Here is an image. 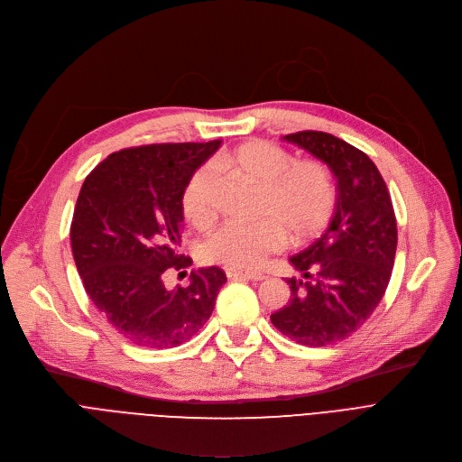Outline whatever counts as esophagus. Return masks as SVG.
Listing matches in <instances>:
<instances>
[{
	"label": "esophagus",
	"instance_id": "esophagus-1",
	"mask_svg": "<svg viewBox=\"0 0 462 462\" xmlns=\"http://www.w3.org/2000/svg\"><path fill=\"white\" fill-rule=\"evenodd\" d=\"M227 278L229 280H252V282H261L266 276L263 273H238V270H227Z\"/></svg>",
	"mask_w": 462,
	"mask_h": 462
}]
</instances>
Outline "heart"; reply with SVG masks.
Here are the masks:
<instances>
[{"label":"heart","mask_w":462,"mask_h":462,"mask_svg":"<svg viewBox=\"0 0 462 462\" xmlns=\"http://www.w3.org/2000/svg\"><path fill=\"white\" fill-rule=\"evenodd\" d=\"M216 164L257 184V220L226 224L214 231L203 246L208 263L246 273L280 250L285 235L292 242H302L317 236L332 220L337 189L330 168L320 160H294L276 143L252 140L222 154ZM212 184L214 173L208 166L198 168L184 184L180 205L186 220L194 226L210 220Z\"/></svg>","instance_id":"b5f03b06"}]
</instances>
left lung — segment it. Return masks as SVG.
I'll return each instance as SVG.
<instances>
[{
    "label": "left lung",
    "mask_w": 462,
    "mask_h": 462,
    "mask_svg": "<svg viewBox=\"0 0 462 462\" xmlns=\"http://www.w3.org/2000/svg\"><path fill=\"white\" fill-rule=\"evenodd\" d=\"M330 168L337 201L328 229L291 264V300L270 315L274 327L306 346H327L355 334L383 300L397 250V222L388 186L360 149L327 132L283 135Z\"/></svg>",
    "instance_id": "obj_1"
}]
</instances>
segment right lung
I'll list each match as a JSON object with an SVG mask.
<instances>
[{
    "label": "right lung",
    "instance_id": "add662e5",
    "mask_svg": "<svg viewBox=\"0 0 462 462\" xmlns=\"http://www.w3.org/2000/svg\"><path fill=\"white\" fill-rule=\"evenodd\" d=\"M222 140L152 143L112 152L86 177L76 201L70 244L86 292L130 343L179 346L208 320L227 282L218 266L192 270L188 287L166 289L179 255L182 189Z\"/></svg>",
    "mask_w": 462,
    "mask_h": 462
}]
</instances>
